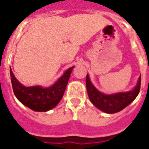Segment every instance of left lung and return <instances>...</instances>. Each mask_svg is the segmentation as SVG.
I'll return each mask as SVG.
<instances>
[{"label":"left lung","instance_id":"8db88e82","mask_svg":"<svg viewBox=\"0 0 149 149\" xmlns=\"http://www.w3.org/2000/svg\"><path fill=\"white\" fill-rule=\"evenodd\" d=\"M141 77L140 76L135 87L127 92L107 94L101 93L91 82L88 74L86 76V88L91 102L100 111L112 114L123 110L133 101L140 93Z\"/></svg>","mask_w":149,"mask_h":149}]
</instances>
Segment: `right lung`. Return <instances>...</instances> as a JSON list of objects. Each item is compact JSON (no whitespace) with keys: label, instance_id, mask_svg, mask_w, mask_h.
<instances>
[{"label":"right lung","instance_id":"obj_1","mask_svg":"<svg viewBox=\"0 0 149 149\" xmlns=\"http://www.w3.org/2000/svg\"><path fill=\"white\" fill-rule=\"evenodd\" d=\"M74 66L70 67L55 83L49 87L24 86L15 77L10 68V77L13 93L24 106L36 112H47L55 108L63 97Z\"/></svg>","mask_w":149,"mask_h":149}]
</instances>
